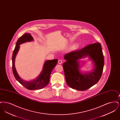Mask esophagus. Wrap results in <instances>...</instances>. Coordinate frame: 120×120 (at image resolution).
Masks as SVG:
<instances>
[{
  "label": "esophagus",
  "instance_id": "esophagus-1",
  "mask_svg": "<svg viewBox=\"0 0 120 120\" xmlns=\"http://www.w3.org/2000/svg\"><path fill=\"white\" fill-rule=\"evenodd\" d=\"M63 63V61L62 60H61V59H59V60H58V63H59V64H62Z\"/></svg>",
  "mask_w": 120,
  "mask_h": 120
}]
</instances>
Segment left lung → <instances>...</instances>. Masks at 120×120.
I'll list each match as a JSON object with an SVG mask.
<instances>
[{
	"label": "left lung",
	"instance_id": "left-lung-1",
	"mask_svg": "<svg viewBox=\"0 0 120 120\" xmlns=\"http://www.w3.org/2000/svg\"><path fill=\"white\" fill-rule=\"evenodd\" d=\"M88 56L95 64L94 69L89 74H82L79 70V59ZM66 62L63 64L65 77L68 86L80 91H84L97 84L103 73L104 56L99 43L86 46L80 50L66 54Z\"/></svg>",
	"mask_w": 120,
	"mask_h": 120
}]
</instances>
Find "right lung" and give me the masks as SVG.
<instances>
[{
  "instance_id": "obj_1",
  "label": "right lung",
  "mask_w": 120,
  "mask_h": 120,
  "mask_svg": "<svg viewBox=\"0 0 120 120\" xmlns=\"http://www.w3.org/2000/svg\"><path fill=\"white\" fill-rule=\"evenodd\" d=\"M33 40V38L31 34L25 33L21 36L16 43L14 50L12 56V68L13 74L16 79L26 88L29 90H35L41 89L47 86L49 82V79L52 71L56 66L58 60L53 59L46 61L44 65L43 68L40 75L35 80L31 81H26L22 79L17 74L15 67V59L19 50L20 45L26 42Z\"/></svg>"
}]
</instances>
